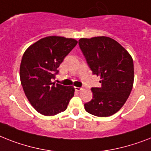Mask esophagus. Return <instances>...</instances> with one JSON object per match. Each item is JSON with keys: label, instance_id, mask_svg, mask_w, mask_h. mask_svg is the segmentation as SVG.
I'll return each mask as SVG.
<instances>
[{"label": "esophagus", "instance_id": "34e87169", "mask_svg": "<svg viewBox=\"0 0 151 151\" xmlns=\"http://www.w3.org/2000/svg\"><path fill=\"white\" fill-rule=\"evenodd\" d=\"M75 90L77 91H81L82 89H83V88H81V87H75Z\"/></svg>", "mask_w": 151, "mask_h": 151}]
</instances>
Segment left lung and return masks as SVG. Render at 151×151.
<instances>
[{"mask_svg": "<svg viewBox=\"0 0 151 151\" xmlns=\"http://www.w3.org/2000/svg\"><path fill=\"white\" fill-rule=\"evenodd\" d=\"M78 43L93 74L100 76L101 84V88H91L93 99L84 104V109L99 117L116 113L133 88L132 56L118 42L106 36L81 38Z\"/></svg>", "mask_w": 151, "mask_h": 151, "instance_id": "8db88e82", "label": "left lung"}]
</instances>
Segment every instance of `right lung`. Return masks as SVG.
I'll list each match as a JSON object with an SVG mask.
<instances>
[{
	"label": "right lung",
	"instance_id": "obj_1",
	"mask_svg": "<svg viewBox=\"0 0 151 151\" xmlns=\"http://www.w3.org/2000/svg\"><path fill=\"white\" fill-rule=\"evenodd\" d=\"M78 41L62 36H47L29 46L20 65V80L24 92L32 107L46 116L67 109L74 95L73 86L52 82L63 59Z\"/></svg>",
	"mask_w": 151,
	"mask_h": 151
}]
</instances>
